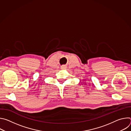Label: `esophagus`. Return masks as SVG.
<instances>
[{
  "mask_svg": "<svg viewBox=\"0 0 131 131\" xmlns=\"http://www.w3.org/2000/svg\"><path fill=\"white\" fill-rule=\"evenodd\" d=\"M61 69H66V67H64V66H63V67H61Z\"/></svg>",
  "mask_w": 131,
  "mask_h": 131,
  "instance_id": "34e87169",
  "label": "esophagus"
}]
</instances>
